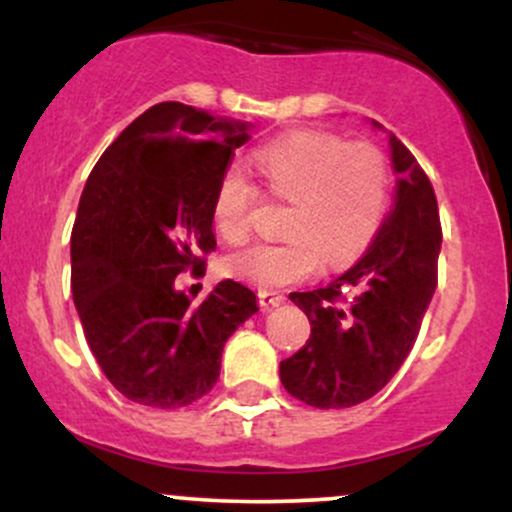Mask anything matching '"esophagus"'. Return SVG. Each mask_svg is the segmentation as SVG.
I'll return each instance as SVG.
<instances>
[{
    "instance_id": "esophagus-1",
    "label": "esophagus",
    "mask_w": 512,
    "mask_h": 512,
    "mask_svg": "<svg viewBox=\"0 0 512 512\" xmlns=\"http://www.w3.org/2000/svg\"><path fill=\"white\" fill-rule=\"evenodd\" d=\"M257 298H260V305L264 310L276 308V305L286 301L284 293H279V291H260V293H257Z\"/></svg>"
}]
</instances>
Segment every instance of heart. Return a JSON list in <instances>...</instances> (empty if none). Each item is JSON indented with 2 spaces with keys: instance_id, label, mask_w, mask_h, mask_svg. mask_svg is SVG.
<instances>
[{
  "instance_id": "1",
  "label": "heart",
  "mask_w": 512,
  "mask_h": 512,
  "mask_svg": "<svg viewBox=\"0 0 512 512\" xmlns=\"http://www.w3.org/2000/svg\"><path fill=\"white\" fill-rule=\"evenodd\" d=\"M274 197L291 204L281 243H257L236 252L228 269L250 284L279 289L313 276L320 260L344 267L366 248L387 207L390 170L373 144H346L330 132H291L252 154ZM257 187L231 168L214 192V226L228 243L250 233Z\"/></svg>"
}]
</instances>
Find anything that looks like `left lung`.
<instances>
[{"label": "left lung", "mask_w": 512, "mask_h": 512, "mask_svg": "<svg viewBox=\"0 0 512 512\" xmlns=\"http://www.w3.org/2000/svg\"><path fill=\"white\" fill-rule=\"evenodd\" d=\"M390 158L395 207L361 260L322 289L289 296L308 315L310 339L281 361L279 375L286 392L310 407H354L383 390L409 356L436 293L443 243L436 195L392 132Z\"/></svg>", "instance_id": "8db88e82"}]
</instances>
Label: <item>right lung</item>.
I'll return each instance as SVG.
<instances>
[{
  "mask_svg": "<svg viewBox=\"0 0 512 512\" xmlns=\"http://www.w3.org/2000/svg\"><path fill=\"white\" fill-rule=\"evenodd\" d=\"M250 122L158 103L98 158L72 231V293L105 378L132 402L178 409L219 380L223 344L257 298L226 279L199 305L175 276L216 248L214 192Z\"/></svg>",
  "mask_w": 512,
  "mask_h": 512,
  "instance_id": "right-lung-1",
  "label": "right lung"
}]
</instances>
